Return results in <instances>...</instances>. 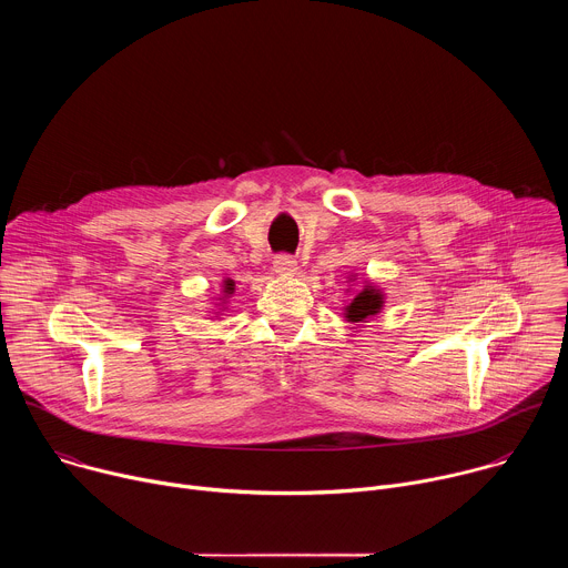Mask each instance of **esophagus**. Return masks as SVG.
<instances>
[{"label":"esophagus","mask_w":568,"mask_h":568,"mask_svg":"<svg viewBox=\"0 0 568 568\" xmlns=\"http://www.w3.org/2000/svg\"><path fill=\"white\" fill-rule=\"evenodd\" d=\"M274 272L278 274V276H294L296 272H298V265H296V261L292 258V256H276V261H274Z\"/></svg>","instance_id":"34e87169"}]
</instances>
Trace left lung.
Segmentation results:
<instances>
[{
	"mask_svg": "<svg viewBox=\"0 0 568 568\" xmlns=\"http://www.w3.org/2000/svg\"><path fill=\"white\" fill-rule=\"evenodd\" d=\"M353 281H357V274H348V283ZM382 307H384V292L375 283L364 281L362 290L348 301V305H344V316L348 323H366L371 316L379 314Z\"/></svg>",
	"mask_w": 568,
	"mask_h": 568,
	"instance_id": "obj_1",
	"label": "left lung"
}]
</instances>
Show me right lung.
Returning a JSON list of instances; mask_svg holds the SVG:
<instances>
[{
  "mask_svg": "<svg viewBox=\"0 0 568 568\" xmlns=\"http://www.w3.org/2000/svg\"><path fill=\"white\" fill-rule=\"evenodd\" d=\"M233 292H235V283H233L231 278H224V281H222V292H220V296H217V301H220V303H215V305H220V307H217V312H213L215 316H220L222 307L226 305V298H229Z\"/></svg>",
  "mask_w": 568,
  "mask_h": 568,
  "instance_id": "right-lung-1",
  "label": "right lung"
}]
</instances>
